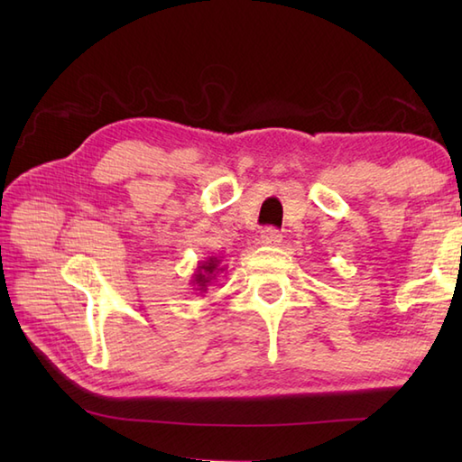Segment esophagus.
<instances>
[{
  "label": "esophagus",
  "instance_id": "34e87169",
  "mask_svg": "<svg viewBox=\"0 0 462 462\" xmlns=\"http://www.w3.org/2000/svg\"><path fill=\"white\" fill-rule=\"evenodd\" d=\"M260 242L266 244V246H273V244L282 242V234L276 228H263L260 232Z\"/></svg>",
  "mask_w": 462,
  "mask_h": 462
}]
</instances>
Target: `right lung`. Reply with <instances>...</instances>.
<instances>
[{
	"mask_svg": "<svg viewBox=\"0 0 462 462\" xmlns=\"http://www.w3.org/2000/svg\"><path fill=\"white\" fill-rule=\"evenodd\" d=\"M220 263H222L220 258L208 256L204 262H200L199 266H196V270L192 273V280H190V283H192L196 291L204 293L206 290H208L210 283L226 270L224 266H220Z\"/></svg>",
	"mask_w": 462,
	"mask_h": 462,
	"instance_id": "obj_1",
	"label": "right lung"
}]
</instances>
